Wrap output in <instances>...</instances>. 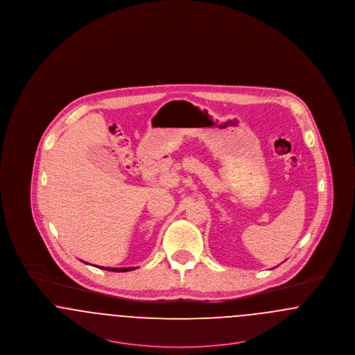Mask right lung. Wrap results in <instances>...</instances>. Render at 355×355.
I'll list each match as a JSON object with an SVG mask.
<instances>
[{
    "instance_id": "1",
    "label": "right lung",
    "mask_w": 355,
    "mask_h": 355,
    "mask_svg": "<svg viewBox=\"0 0 355 355\" xmlns=\"http://www.w3.org/2000/svg\"><path fill=\"white\" fill-rule=\"evenodd\" d=\"M86 263V262H85ZM98 269H105V270L107 271H117V272H125V271H132L137 269V268H102V266H98Z\"/></svg>"
}]
</instances>
